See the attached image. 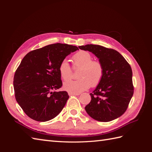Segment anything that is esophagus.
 <instances>
[{
	"instance_id": "1",
	"label": "esophagus",
	"mask_w": 152,
	"mask_h": 152,
	"mask_svg": "<svg viewBox=\"0 0 152 152\" xmlns=\"http://www.w3.org/2000/svg\"><path fill=\"white\" fill-rule=\"evenodd\" d=\"M80 94L79 93H68V95L71 96H79Z\"/></svg>"
}]
</instances>
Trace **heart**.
I'll return each instance as SVG.
<instances>
[{
    "label": "heart",
    "instance_id": "obj_1",
    "mask_svg": "<svg viewBox=\"0 0 152 152\" xmlns=\"http://www.w3.org/2000/svg\"><path fill=\"white\" fill-rule=\"evenodd\" d=\"M91 54L85 50H80L73 56V65L80 68L77 80H70L72 77L71 66L67 59H64L59 65V72L65 81L63 89L69 93H79L88 89L91 86L96 87L102 82L104 75L102 63L98 60H92Z\"/></svg>",
    "mask_w": 152,
    "mask_h": 152
}]
</instances>
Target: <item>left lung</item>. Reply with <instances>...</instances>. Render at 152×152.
<instances>
[{"label": "left lung", "instance_id": "left-lung-1", "mask_svg": "<svg viewBox=\"0 0 152 152\" xmlns=\"http://www.w3.org/2000/svg\"><path fill=\"white\" fill-rule=\"evenodd\" d=\"M79 48L93 53L104 68L100 84L91 93V102L85 110L100 122H110L126 111L134 93L132 72L129 64L117 50L102 45L87 44Z\"/></svg>", "mask_w": 152, "mask_h": 152}]
</instances>
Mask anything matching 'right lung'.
Returning a JSON list of instances; mask_svg holds the SVG:
<instances>
[{
	"mask_svg": "<svg viewBox=\"0 0 152 152\" xmlns=\"http://www.w3.org/2000/svg\"><path fill=\"white\" fill-rule=\"evenodd\" d=\"M79 50L66 44H50L29 52L22 59L14 76L16 102L30 118L46 122L61 112L69 98L59 91L62 81L59 65L71 53Z\"/></svg>",
	"mask_w": 152,
	"mask_h": 152,
	"instance_id": "add662e5",
	"label": "right lung"
}]
</instances>
